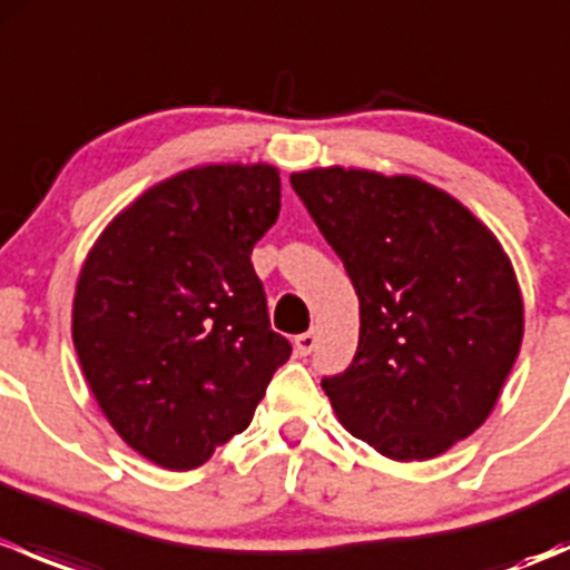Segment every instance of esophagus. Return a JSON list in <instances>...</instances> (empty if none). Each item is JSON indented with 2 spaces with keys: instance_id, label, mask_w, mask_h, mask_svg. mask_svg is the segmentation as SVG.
I'll return each mask as SVG.
<instances>
[{
  "instance_id": "1",
  "label": "esophagus",
  "mask_w": 570,
  "mask_h": 570,
  "mask_svg": "<svg viewBox=\"0 0 570 570\" xmlns=\"http://www.w3.org/2000/svg\"><path fill=\"white\" fill-rule=\"evenodd\" d=\"M314 347H317V331H306L295 338V350L301 355H308Z\"/></svg>"
}]
</instances>
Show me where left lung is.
Segmentation results:
<instances>
[{"label": "left lung", "mask_w": 570, "mask_h": 570, "mask_svg": "<svg viewBox=\"0 0 570 570\" xmlns=\"http://www.w3.org/2000/svg\"><path fill=\"white\" fill-rule=\"evenodd\" d=\"M361 303L358 350L322 377L344 428L394 461L474 433L519 358L524 306L491 232L452 195L370 170L292 174Z\"/></svg>", "instance_id": "left-lung-1"}]
</instances>
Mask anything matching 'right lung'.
<instances>
[{
	"label": "right lung",
	"mask_w": 570,
	"mask_h": 570,
	"mask_svg": "<svg viewBox=\"0 0 570 570\" xmlns=\"http://www.w3.org/2000/svg\"><path fill=\"white\" fill-rule=\"evenodd\" d=\"M278 212L275 168L206 165L140 195L88 253L79 364L120 439L163 469H195L243 433L292 355L250 264Z\"/></svg>",
	"instance_id": "obj_1"
}]
</instances>
